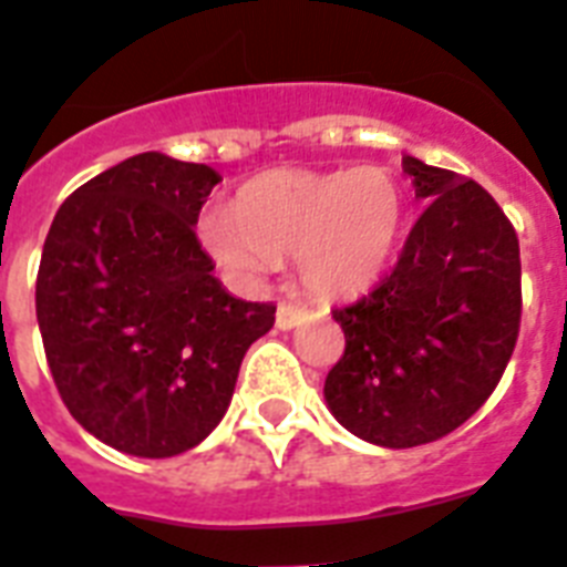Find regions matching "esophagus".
<instances>
[{"instance_id": "1", "label": "esophagus", "mask_w": 567, "mask_h": 567, "mask_svg": "<svg viewBox=\"0 0 567 567\" xmlns=\"http://www.w3.org/2000/svg\"><path fill=\"white\" fill-rule=\"evenodd\" d=\"M302 315H306L302 308L291 306V302H279V308H276V326L279 329H293L302 320Z\"/></svg>"}]
</instances>
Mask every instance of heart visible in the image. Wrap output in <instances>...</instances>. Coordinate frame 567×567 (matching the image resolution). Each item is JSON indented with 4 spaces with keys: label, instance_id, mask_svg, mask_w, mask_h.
I'll return each instance as SVG.
<instances>
[{
    "label": "heart",
    "instance_id": "1",
    "mask_svg": "<svg viewBox=\"0 0 567 567\" xmlns=\"http://www.w3.org/2000/svg\"><path fill=\"white\" fill-rule=\"evenodd\" d=\"M408 218L402 179L388 165L349 172L282 168L252 179L238 209L206 206L197 238L227 279L256 288L293 256L299 282L326 299L370 291L393 261Z\"/></svg>",
    "mask_w": 567,
    "mask_h": 567
}]
</instances>
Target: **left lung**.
Segmentation results:
<instances>
[{
    "label": "left lung",
    "instance_id": "left-lung-1",
    "mask_svg": "<svg viewBox=\"0 0 567 567\" xmlns=\"http://www.w3.org/2000/svg\"><path fill=\"white\" fill-rule=\"evenodd\" d=\"M404 172L427 206L393 270L331 311L347 349L323 388L340 425L384 449L434 443L475 416L522 326L518 236L495 197L416 156Z\"/></svg>",
    "mask_w": 567,
    "mask_h": 567
}]
</instances>
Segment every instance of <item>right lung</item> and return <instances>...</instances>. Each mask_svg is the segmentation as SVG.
Wrapping results in <instances>:
<instances>
[{
	"mask_svg": "<svg viewBox=\"0 0 567 567\" xmlns=\"http://www.w3.org/2000/svg\"><path fill=\"white\" fill-rule=\"evenodd\" d=\"M215 183L209 165L136 154L75 188L45 236L37 323L54 388L92 436L133 457L204 443L244 352L274 326V302L224 291L197 241Z\"/></svg>",
	"mask_w": 567,
	"mask_h": 567,
	"instance_id": "right-lung-1",
	"label": "right lung"
}]
</instances>
